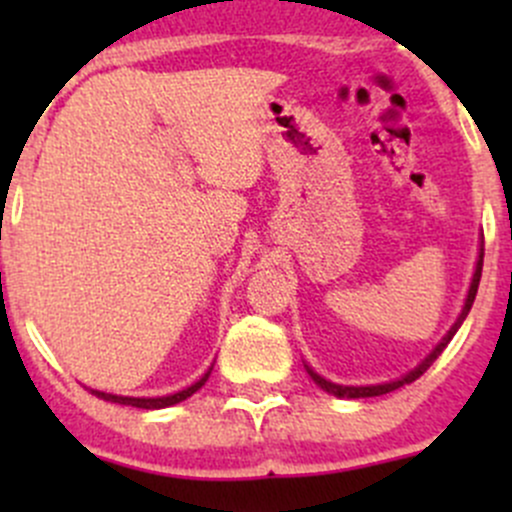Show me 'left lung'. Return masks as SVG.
Segmentation results:
<instances>
[{"mask_svg":"<svg viewBox=\"0 0 512 512\" xmlns=\"http://www.w3.org/2000/svg\"><path fill=\"white\" fill-rule=\"evenodd\" d=\"M480 272H483V247H480V252H478L476 272H473L471 287H468V294H466V304H463V309H461V314H458V319H456V322H453V327L448 329L446 337H443L441 342H438L436 347H433V352L428 354L426 359H423L421 364L416 366V369H411L409 374L401 376V379L386 381V384H371V386H342V384H334V381L324 379V376H319L317 371L312 369V366L304 364V369H307V374L312 376V381L319 386V389H324V391H327V394L337 396V399H369V396H384V394H389V391L401 389V386H404V384H411V381H416L418 376H421L423 371H426L428 366H431L433 361H436L438 356H441L443 349H446L448 342H451V339H453V334H456L458 329H461L463 319L468 317V312H471V307H473V299H476V292H478V285H480Z\"/></svg>","mask_w":512,"mask_h":512,"instance_id":"left-lung-1","label":"left lung"}]
</instances>
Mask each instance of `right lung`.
<instances>
[{"mask_svg": "<svg viewBox=\"0 0 512 512\" xmlns=\"http://www.w3.org/2000/svg\"><path fill=\"white\" fill-rule=\"evenodd\" d=\"M210 371H213V366H210L208 371H205L203 376H200L195 384H190L188 389L178 391V394H170V396H158V399H136V396H116V394H106V391H96V389H89L91 394L98 396V399L103 401H111V404H121V406H136V409H165V406H175L180 404V401H185L188 396H193L195 391L200 389V386L208 381Z\"/></svg>", "mask_w": 512, "mask_h": 512, "instance_id": "obj_1", "label": "right lung"}]
</instances>
